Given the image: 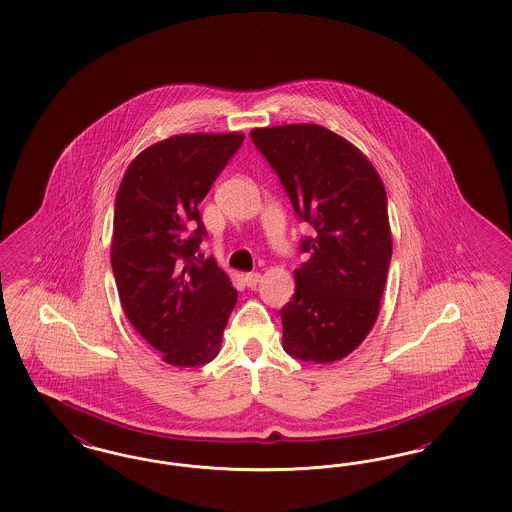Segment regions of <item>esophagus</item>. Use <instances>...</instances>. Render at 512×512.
<instances>
[{"mask_svg":"<svg viewBox=\"0 0 512 512\" xmlns=\"http://www.w3.org/2000/svg\"><path fill=\"white\" fill-rule=\"evenodd\" d=\"M244 280H246V286L253 289V287H257V284L261 282V274L259 272H249Z\"/></svg>","mask_w":512,"mask_h":512,"instance_id":"1","label":"esophagus"}]
</instances>
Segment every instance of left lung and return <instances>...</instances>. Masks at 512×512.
<instances>
[{
  "label": "left lung",
  "mask_w": 512,
  "mask_h": 512,
  "mask_svg": "<svg viewBox=\"0 0 512 512\" xmlns=\"http://www.w3.org/2000/svg\"><path fill=\"white\" fill-rule=\"evenodd\" d=\"M297 215L316 228L295 268V295L280 310L287 354L312 364L347 358L375 326L392 234L387 192L368 156L316 123L251 129Z\"/></svg>",
  "instance_id": "obj_1"
}]
</instances>
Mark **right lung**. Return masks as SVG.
I'll list each match as a JSON object with an SVG mask.
<instances>
[{
    "label": "right lung",
    "mask_w": 512,
    "mask_h": 512,
    "mask_svg": "<svg viewBox=\"0 0 512 512\" xmlns=\"http://www.w3.org/2000/svg\"><path fill=\"white\" fill-rule=\"evenodd\" d=\"M244 133H183L133 158L116 194L110 261L123 312L175 368L211 362L238 301L215 259L194 257L205 236L198 204Z\"/></svg>",
    "instance_id": "right-lung-1"
}]
</instances>
